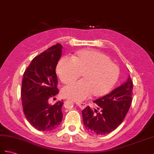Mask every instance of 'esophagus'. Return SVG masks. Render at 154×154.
Listing matches in <instances>:
<instances>
[{"label": "esophagus", "instance_id": "1", "mask_svg": "<svg viewBox=\"0 0 154 154\" xmlns=\"http://www.w3.org/2000/svg\"><path fill=\"white\" fill-rule=\"evenodd\" d=\"M76 104L81 108V109H84V108L86 107V104L84 103H76Z\"/></svg>", "mask_w": 154, "mask_h": 154}]
</instances>
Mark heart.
Returning a JSON list of instances; mask_svg holds the SVG:
<instances>
[{
	"label": "heart",
	"instance_id": "heart-1",
	"mask_svg": "<svg viewBox=\"0 0 154 154\" xmlns=\"http://www.w3.org/2000/svg\"><path fill=\"white\" fill-rule=\"evenodd\" d=\"M56 72L63 84L76 80L81 73V80L70 84L62 90L65 98L82 101L90 94L100 97L108 94L117 82L119 76L118 65L110 57L95 50L78 51L72 57L59 60Z\"/></svg>",
	"mask_w": 154,
	"mask_h": 154
}]
</instances>
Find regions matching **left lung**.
Returning a JSON list of instances; mask_svg holds the SVG:
<instances>
[{"label": "left lung", "mask_w": 154, "mask_h": 154, "mask_svg": "<svg viewBox=\"0 0 154 154\" xmlns=\"http://www.w3.org/2000/svg\"><path fill=\"white\" fill-rule=\"evenodd\" d=\"M133 81L130 76L126 82L110 93L93 100L97 104L92 110L89 106L82 111L83 123L89 133L104 135L121 124L132 103Z\"/></svg>", "instance_id": "left-lung-1"}]
</instances>
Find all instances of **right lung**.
Instances as JSON below:
<instances>
[{
  "label": "right lung",
  "mask_w": 154,
  "mask_h": 154,
  "mask_svg": "<svg viewBox=\"0 0 154 154\" xmlns=\"http://www.w3.org/2000/svg\"><path fill=\"white\" fill-rule=\"evenodd\" d=\"M63 46L57 44L34 58L23 74L21 102L24 114L31 125L40 131H50L60 125L63 101L54 105L48 100L58 94L55 69Z\"/></svg>",
  "instance_id": "add662e5"
}]
</instances>
